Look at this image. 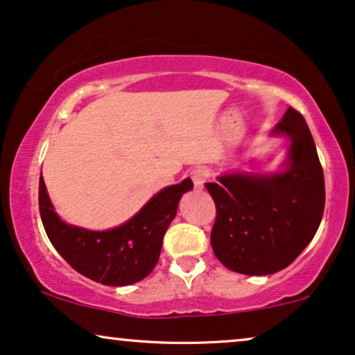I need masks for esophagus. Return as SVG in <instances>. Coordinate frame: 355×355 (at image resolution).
<instances>
[{
	"instance_id": "esophagus-1",
	"label": "esophagus",
	"mask_w": 355,
	"mask_h": 355,
	"mask_svg": "<svg viewBox=\"0 0 355 355\" xmlns=\"http://www.w3.org/2000/svg\"><path fill=\"white\" fill-rule=\"evenodd\" d=\"M208 177H209L208 170H206L205 167H196V168L191 172L193 185H195V188H198V190H201V188L205 187L206 180H208Z\"/></svg>"
}]
</instances>
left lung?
Returning a JSON list of instances; mask_svg holds the SVG:
<instances>
[{
  "label": "left lung",
  "mask_w": 355,
  "mask_h": 355,
  "mask_svg": "<svg viewBox=\"0 0 355 355\" xmlns=\"http://www.w3.org/2000/svg\"><path fill=\"white\" fill-rule=\"evenodd\" d=\"M270 134L288 139L280 172L224 173L206 183L216 205L211 248L224 267L244 275L288 267L324 213V175L306 121L288 107Z\"/></svg>",
  "instance_id": "left-lung-1"
}]
</instances>
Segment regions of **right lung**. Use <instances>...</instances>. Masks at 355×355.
Instances as JSON below:
<instances>
[{"label":"right lung","instance_id":"1","mask_svg":"<svg viewBox=\"0 0 355 355\" xmlns=\"http://www.w3.org/2000/svg\"><path fill=\"white\" fill-rule=\"evenodd\" d=\"M190 190L193 182L185 178L160 190L121 226L92 231L62 221L40 175L39 211L52 245L75 270L98 284L125 286L154 270L165 231L177 214L182 195Z\"/></svg>","mask_w":355,"mask_h":355}]
</instances>
